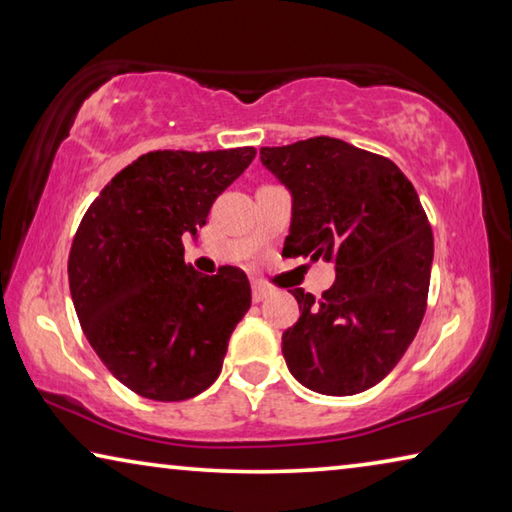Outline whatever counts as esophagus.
Returning a JSON list of instances; mask_svg holds the SVG:
<instances>
[{
    "instance_id": "34e87169",
    "label": "esophagus",
    "mask_w": 512,
    "mask_h": 512,
    "mask_svg": "<svg viewBox=\"0 0 512 512\" xmlns=\"http://www.w3.org/2000/svg\"><path fill=\"white\" fill-rule=\"evenodd\" d=\"M268 296H271V289H268L266 284L253 282V300H255V302H262V300H266Z\"/></svg>"
}]
</instances>
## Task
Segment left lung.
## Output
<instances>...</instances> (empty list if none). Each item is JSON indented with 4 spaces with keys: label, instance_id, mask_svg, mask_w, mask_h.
Wrapping results in <instances>:
<instances>
[{
    "label": "left lung",
    "instance_id": "left-lung-1",
    "mask_svg": "<svg viewBox=\"0 0 512 512\" xmlns=\"http://www.w3.org/2000/svg\"><path fill=\"white\" fill-rule=\"evenodd\" d=\"M259 158L291 194L282 255L336 268L320 300L291 291V375L320 395L368 391L404 357L427 309L433 235L418 192L395 162L336 137L264 146Z\"/></svg>",
    "mask_w": 512,
    "mask_h": 512
}]
</instances>
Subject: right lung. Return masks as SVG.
<instances>
[{"label":"right lung","instance_id":"1","mask_svg":"<svg viewBox=\"0 0 512 512\" xmlns=\"http://www.w3.org/2000/svg\"><path fill=\"white\" fill-rule=\"evenodd\" d=\"M255 153L140 155L101 189L76 230L67 262L76 316L112 377L146 400L180 402L210 388L250 309L246 273L194 271L183 239L196 237Z\"/></svg>","mask_w":512,"mask_h":512}]
</instances>
